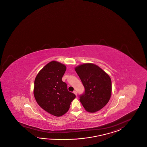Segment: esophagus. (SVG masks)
I'll use <instances>...</instances> for the list:
<instances>
[{"instance_id": "34e87169", "label": "esophagus", "mask_w": 147, "mask_h": 147, "mask_svg": "<svg viewBox=\"0 0 147 147\" xmlns=\"http://www.w3.org/2000/svg\"><path fill=\"white\" fill-rule=\"evenodd\" d=\"M73 93H74L76 96H77V92H76V91L74 90V91H73Z\"/></svg>"}]
</instances>
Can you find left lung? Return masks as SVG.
I'll return each instance as SVG.
<instances>
[{
    "label": "left lung",
    "instance_id": "left-lung-1",
    "mask_svg": "<svg viewBox=\"0 0 147 147\" xmlns=\"http://www.w3.org/2000/svg\"><path fill=\"white\" fill-rule=\"evenodd\" d=\"M84 92L79 96L86 111H98L106 105L111 93V81L109 75L96 65L84 64L75 68Z\"/></svg>",
    "mask_w": 147,
    "mask_h": 147
}]
</instances>
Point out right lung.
I'll return each instance as SVG.
<instances>
[{
	"label": "right lung",
	"mask_w": 147,
	"mask_h": 147,
	"mask_svg": "<svg viewBox=\"0 0 147 147\" xmlns=\"http://www.w3.org/2000/svg\"><path fill=\"white\" fill-rule=\"evenodd\" d=\"M66 69L64 65L52 61L40 71L34 81V96L37 103L57 117L67 113L76 97L68 91L67 84L61 80Z\"/></svg>",
	"instance_id": "right-lung-1"
}]
</instances>
